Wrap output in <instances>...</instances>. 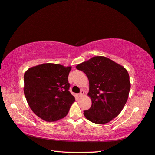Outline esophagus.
<instances>
[{"label": "esophagus", "mask_w": 155, "mask_h": 155, "mask_svg": "<svg viewBox=\"0 0 155 155\" xmlns=\"http://www.w3.org/2000/svg\"><path fill=\"white\" fill-rule=\"evenodd\" d=\"M84 95V91L81 90L80 94H79V96H80V97H82V96H83Z\"/></svg>", "instance_id": "esophagus-1"}]
</instances>
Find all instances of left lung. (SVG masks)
I'll return each mask as SVG.
<instances>
[{"instance_id": "obj_1", "label": "left lung", "mask_w": 155, "mask_h": 155, "mask_svg": "<svg viewBox=\"0 0 155 155\" xmlns=\"http://www.w3.org/2000/svg\"><path fill=\"white\" fill-rule=\"evenodd\" d=\"M76 68L85 74L89 83L87 95L92 104L84 115L97 124L111 121L121 113L129 97L130 84L126 69L104 56L92 58Z\"/></svg>"}]
</instances>
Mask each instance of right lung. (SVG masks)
I'll use <instances>...</instances> for the list:
<instances>
[{
  "instance_id": "add662e5",
  "label": "right lung",
  "mask_w": 155,
  "mask_h": 155,
  "mask_svg": "<svg viewBox=\"0 0 155 155\" xmlns=\"http://www.w3.org/2000/svg\"><path fill=\"white\" fill-rule=\"evenodd\" d=\"M71 67L43 64L29 68L24 75V93L32 111L46 121L65 117L75 97L69 91Z\"/></svg>"
}]
</instances>
